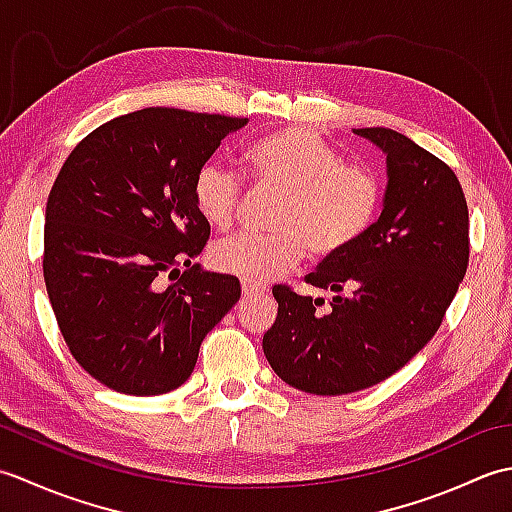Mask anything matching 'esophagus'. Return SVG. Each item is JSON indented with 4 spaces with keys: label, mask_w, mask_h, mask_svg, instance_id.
Returning a JSON list of instances; mask_svg holds the SVG:
<instances>
[{
    "label": "esophagus",
    "mask_w": 512,
    "mask_h": 512,
    "mask_svg": "<svg viewBox=\"0 0 512 512\" xmlns=\"http://www.w3.org/2000/svg\"><path fill=\"white\" fill-rule=\"evenodd\" d=\"M264 288H259L255 284H248V281H242V295L244 297H257V295H264Z\"/></svg>",
    "instance_id": "esophagus-1"
}]
</instances>
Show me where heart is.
I'll use <instances>...</instances> for the list:
<instances>
[{
	"instance_id": "1",
	"label": "heart",
	"mask_w": 512,
	"mask_h": 512,
	"mask_svg": "<svg viewBox=\"0 0 512 512\" xmlns=\"http://www.w3.org/2000/svg\"><path fill=\"white\" fill-rule=\"evenodd\" d=\"M250 176L286 191L275 217L279 233H239L217 242L211 264L248 284H266L295 268L306 248L330 257L372 226L383 187L372 169L343 162L321 134L288 127L259 138L246 151ZM244 180L226 160L211 158L195 173L193 200L206 224L226 228L242 200Z\"/></svg>"
}]
</instances>
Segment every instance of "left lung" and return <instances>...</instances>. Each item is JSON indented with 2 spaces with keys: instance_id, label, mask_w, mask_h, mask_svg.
<instances>
[{
  "instance_id": "obj_1",
  "label": "left lung",
  "mask_w": 512,
  "mask_h": 512,
  "mask_svg": "<svg viewBox=\"0 0 512 512\" xmlns=\"http://www.w3.org/2000/svg\"><path fill=\"white\" fill-rule=\"evenodd\" d=\"M354 134L387 156L383 211L306 277L336 292L332 310L275 286L277 319L264 334L275 374L317 396L352 394L405 367L438 332L469 266V209L451 167L394 129Z\"/></svg>"
}]
</instances>
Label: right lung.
<instances>
[{
  "instance_id": "add662e5",
  "label": "right lung",
  "mask_w": 512,
  "mask_h": 512,
  "mask_svg": "<svg viewBox=\"0 0 512 512\" xmlns=\"http://www.w3.org/2000/svg\"><path fill=\"white\" fill-rule=\"evenodd\" d=\"M246 123L145 107L96 127L63 162L46 204L43 279L76 363L105 387H180L204 336L239 301L237 277L191 264L211 235L193 180ZM165 274L181 279L165 289Z\"/></svg>"
}]
</instances>
